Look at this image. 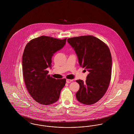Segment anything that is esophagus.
<instances>
[{
  "instance_id": "1",
  "label": "esophagus",
  "mask_w": 134,
  "mask_h": 134,
  "mask_svg": "<svg viewBox=\"0 0 134 134\" xmlns=\"http://www.w3.org/2000/svg\"><path fill=\"white\" fill-rule=\"evenodd\" d=\"M73 80H71V79H66V83H70V82H71Z\"/></svg>"
}]
</instances>
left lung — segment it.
<instances>
[{
	"mask_svg": "<svg viewBox=\"0 0 134 134\" xmlns=\"http://www.w3.org/2000/svg\"><path fill=\"white\" fill-rule=\"evenodd\" d=\"M67 42L75 52L79 65L89 72L85 82L80 79L76 81L80 86L77 99L84 104H94L104 95L110 81V50L104 43L92 36L69 38Z\"/></svg>",
	"mask_w": 134,
	"mask_h": 134,
	"instance_id": "1",
	"label": "left lung"
}]
</instances>
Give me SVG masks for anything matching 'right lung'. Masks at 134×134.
Instances as JSON below:
<instances>
[{
    "label": "right lung",
    "instance_id": "obj_1",
    "mask_svg": "<svg viewBox=\"0 0 134 134\" xmlns=\"http://www.w3.org/2000/svg\"><path fill=\"white\" fill-rule=\"evenodd\" d=\"M66 39L48 36L32 39L26 45L22 58L26 87L35 100L43 105L57 102L66 79H56L48 75L54 54L64 47Z\"/></svg>",
    "mask_w": 134,
    "mask_h": 134
}]
</instances>
